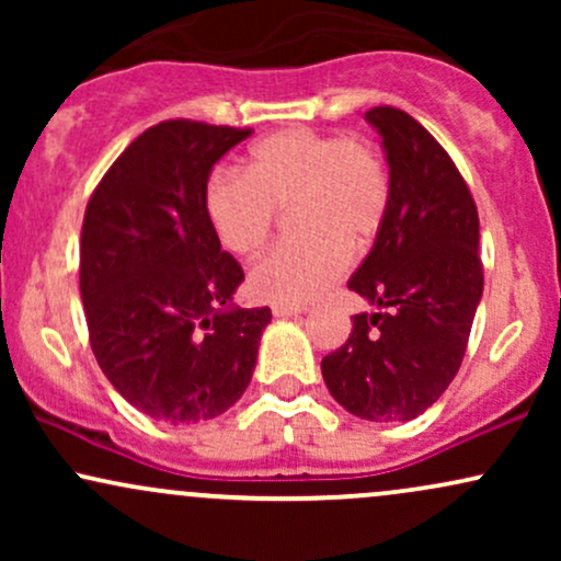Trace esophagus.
<instances>
[{
    "instance_id": "esophagus-1",
    "label": "esophagus",
    "mask_w": 561,
    "mask_h": 561,
    "mask_svg": "<svg viewBox=\"0 0 561 561\" xmlns=\"http://www.w3.org/2000/svg\"><path fill=\"white\" fill-rule=\"evenodd\" d=\"M272 313L276 319H287V317H298V313H302V308H298V306H272Z\"/></svg>"
}]
</instances>
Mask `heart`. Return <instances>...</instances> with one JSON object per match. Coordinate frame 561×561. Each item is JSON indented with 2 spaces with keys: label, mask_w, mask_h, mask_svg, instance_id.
Wrapping results in <instances>:
<instances>
[{
  "label": "heart",
  "mask_w": 561,
  "mask_h": 561,
  "mask_svg": "<svg viewBox=\"0 0 561 561\" xmlns=\"http://www.w3.org/2000/svg\"><path fill=\"white\" fill-rule=\"evenodd\" d=\"M388 203V173L375 147L308 128L261 139L244 160V176L216 173L205 186V218L237 259L266 248L276 210H295L300 240L255 263L248 279L253 298L274 306H300L324 293L343 274L347 253L375 242Z\"/></svg>",
  "instance_id": "b5f03b06"
}]
</instances>
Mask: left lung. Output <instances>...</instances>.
Wrapping results in <instances>:
<instances>
[{
	"label": "left lung",
	"instance_id": "8db88e82",
	"mask_svg": "<svg viewBox=\"0 0 561 561\" xmlns=\"http://www.w3.org/2000/svg\"><path fill=\"white\" fill-rule=\"evenodd\" d=\"M382 139L390 203L347 287L369 302L321 358L332 398L369 422H409L446 392L482 298L480 218L433 134L398 107L364 115Z\"/></svg>",
	"mask_w": 561,
	"mask_h": 561
}]
</instances>
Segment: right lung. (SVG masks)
I'll return each mask as SVG.
<instances>
[{
	"mask_svg": "<svg viewBox=\"0 0 561 561\" xmlns=\"http://www.w3.org/2000/svg\"><path fill=\"white\" fill-rule=\"evenodd\" d=\"M250 128L163 121L105 173L81 229L96 364L141 414L197 424L242 398L268 308L234 306L244 274L208 218L210 171Z\"/></svg>",
	"mask_w": 561,
	"mask_h": 561,
	"instance_id": "obj_1",
	"label": "right lung"
}]
</instances>
